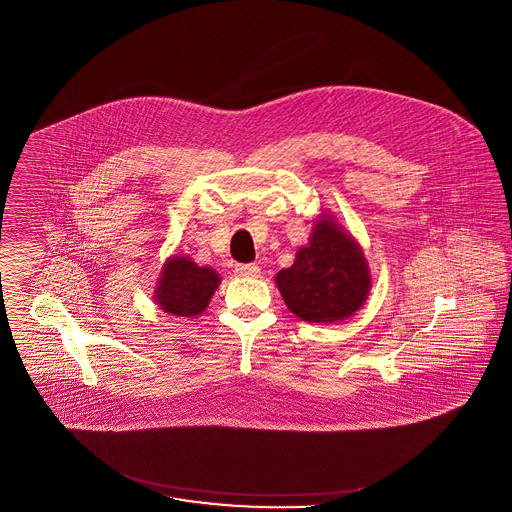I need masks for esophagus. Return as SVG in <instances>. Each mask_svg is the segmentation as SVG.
<instances>
[{
	"label": "esophagus",
	"instance_id": "esophagus-1",
	"mask_svg": "<svg viewBox=\"0 0 512 512\" xmlns=\"http://www.w3.org/2000/svg\"><path fill=\"white\" fill-rule=\"evenodd\" d=\"M236 274L244 278H255L259 276V266L255 263H246V265H236Z\"/></svg>",
	"mask_w": 512,
	"mask_h": 512
}]
</instances>
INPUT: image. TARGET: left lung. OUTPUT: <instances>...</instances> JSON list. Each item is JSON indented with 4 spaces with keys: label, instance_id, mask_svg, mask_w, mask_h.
<instances>
[{
    "label": "left lung",
    "instance_id": "obj_1",
    "mask_svg": "<svg viewBox=\"0 0 512 512\" xmlns=\"http://www.w3.org/2000/svg\"><path fill=\"white\" fill-rule=\"evenodd\" d=\"M276 284L287 308L301 320L335 322L362 307L371 280L358 244L331 219H322L295 263L278 272Z\"/></svg>",
    "mask_w": 512,
    "mask_h": 512
}]
</instances>
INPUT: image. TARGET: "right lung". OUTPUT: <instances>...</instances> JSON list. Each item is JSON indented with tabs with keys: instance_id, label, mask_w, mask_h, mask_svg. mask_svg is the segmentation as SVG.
<instances>
[{
	"instance_id": "1",
	"label": "right lung",
	"mask_w": 512,
	"mask_h": 512,
	"mask_svg": "<svg viewBox=\"0 0 512 512\" xmlns=\"http://www.w3.org/2000/svg\"><path fill=\"white\" fill-rule=\"evenodd\" d=\"M219 286V274L207 266H198L186 257L167 261L156 291V301L165 312L175 316H198Z\"/></svg>"
}]
</instances>
